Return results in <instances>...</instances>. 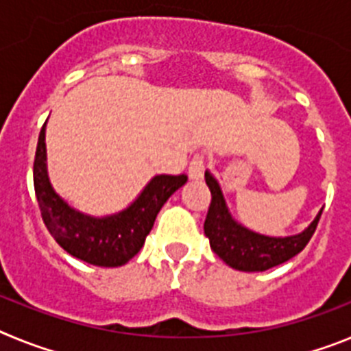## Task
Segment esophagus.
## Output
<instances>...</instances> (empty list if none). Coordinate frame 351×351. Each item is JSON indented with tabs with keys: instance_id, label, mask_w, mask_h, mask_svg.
<instances>
[{
	"instance_id": "1",
	"label": "esophagus",
	"mask_w": 351,
	"mask_h": 351,
	"mask_svg": "<svg viewBox=\"0 0 351 351\" xmlns=\"http://www.w3.org/2000/svg\"><path fill=\"white\" fill-rule=\"evenodd\" d=\"M204 170H206V160H204L202 154H195L190 161V167H188V176H190V179H202Z\"/></svg>"
}]
</instances>
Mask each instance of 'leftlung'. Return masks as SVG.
I'll return each mask as SVG.
<instances>
[{"label": "left lung", "mask_w": 351, "mask_h": 351, "mask_svg": "<svg viewBox=\"0 0 351 351\" xmlns=\"http://www.w3.org/2000/svg\"><path fill=\"white\" fill-rule=\"evenodd\" d=\"M206 182L210 190L204 232L209 237L210 250L235 271L262 272L299 255L315 234L322 213L299 235L291 237H267L247 230L232 219L226 209L221 190L216 179L206 172Z\"/></svg>", "instance_id": "left-lung-1"}]
</instances>
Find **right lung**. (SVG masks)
<instances>
[{"label":"right lung","instance_id":"right-lung-1","mask_svg":"<svg viewBox=\"0 0 351 351\" xmlns=\"http://www.w3.org/2000/svg\"><path fill=\"white\" fill-rule=\"evenodd\" d=\"M186 181L184 173L156 176L128 209L107 218H91L71 209L51 188L45 169V125L40 132L33 182L42 219L66 253L91 265L119 267L137 255L163 204Z\"/></svg>","mask_w":351,"mask_h":351}]
</instances>
